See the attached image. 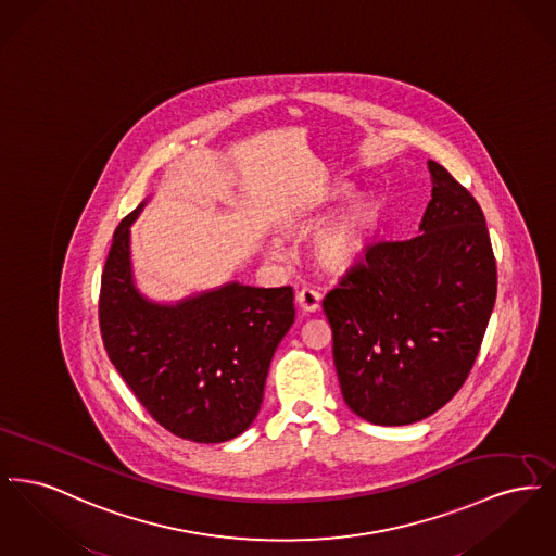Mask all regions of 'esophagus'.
<instances>
[{"label": "esophagus", "mask_w": 556, "mask_h": 556, "mask_svg": "<svg viewBox=\"0 0 556 556\" xmlns=\"http://www.w3.org/2000/svg\"><path fill=\"white\" fill-rule=\"evenodd\" d=\"M295 302L304 313H317L320 308V295H318V291L311 290V288L298 291Z\"/></svg>", "instance_id": "obj_1"}]
</instances>
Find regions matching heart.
<instances>
[{
	"label": "heart",
	"mask_w": 556,
	"mask_h": 556,
	"mask_svg": "<svg viewBox=\"0 0 556 556\" xmlns=\"http://www.w3.org/2000/svg\"><path fill=\"white\" fill-rule=\"evenodd\" d=\"M345 187L333 189L327 193V200H338L344 195ZM379 218V204L370 195H361L348 202L342 211L333 214L331 220L317 233L311 248L313 263L327 273H344L354 265L367 248L370 233L375 231ZM288 229L293 233H304L308 223L302 218H293L288 223ZM270 256H279L277 245H268Z\"/></svg>",
	"instance_id": "obj_1"
}]
</instances>
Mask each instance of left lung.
Returning <instances> with one entry per match:
<instances>
[{
  "mask_svg": "<svg viewBox=\"0 0 556 556\" xmlns=\"http://www.w3.org/2000/svg\"><path fill=\"white\" fill-rule=\"evenodd\" d=\"M429 173L419 236L372 243L323 300L342 396L369 424H417L450 402L496 302L483 212L442 164Z\"/></svg>",
  "mask_w": 556,
  "mask_h": 556,
  "instance_id": "8db88e82",
  "label": "left lung"
}]
</instances>
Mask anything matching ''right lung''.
<instances>
[{
  "label": "right lung",
  "instance_id": "right-lung-1",
  "mask_svg": "<svg viewBox=\"0 0 556 556\" xmlns=\"http://www.w3.org/2000/svg\"><path fill=\"white\" fill-rule=\"evenodd\" d=\"M141 206L118 223L102 273L108 358L177 438L233 440L261 410L268 365L295 317L293 290L227 283L175 306L150 302L132 283L129 256V227Z\"/></svg>",
  "mask_w": 556,
  "mask_h": 556
}]
</instances>
